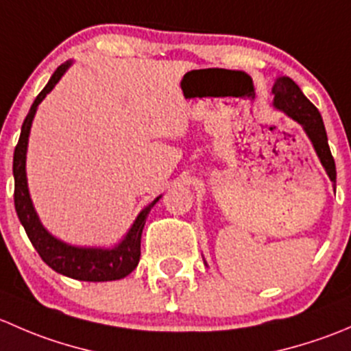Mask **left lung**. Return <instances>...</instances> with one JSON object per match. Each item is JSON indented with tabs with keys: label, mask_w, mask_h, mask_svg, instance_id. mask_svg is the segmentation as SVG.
Masks as SVG:
<instances>
[{
	"label": "left lung",
	"mask_w": 351,
	"mask_h": 351,
	"mask_svg": "<svg viewBox=\"0 0 351 351\" xmlns=\"http://www.w3.org/2000/svg\"><path fill=\"white\" fill-rule=\"evenodd\" d=\"M271 93H274V107L292 120H295L302 127L306 136L309 137L311 144H313L314 151H316L317 158H319L321 165L326 169L332 186H336L335 159L329 151L326 129H324L319 110L307 100L306 95L289 76H278L275 80L274 88H271Z\"/></svg>",
	"instance_id": "8db88e82"
}]
</instances>
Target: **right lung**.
<instances>
[{
  "mask_svg": "<svg viewBox=\"0 0 351 351\" xmlns=\"http://www.w3.org/2000/svg\"><path fill=\"white\" fill-rule=\"evenodd\" d=\"M73 61H66L51 76L49 83L45 84L44 90L38 93L35 101L28 110L27 117L23 120L22 132H20L19 144L13 154V176H15V210L19 215L20 222L25 228L28 239L34 244L37 253L40 254L42 260L56 270L58 274L66 275V277L76 278L83 282H110L120 280L132 274L134 268L137 267L141 258V236H143L144 224H146L147 214L154 207L156 202L161 195L156 197L147 207H144L136 217L134 224L123 236V239L113 247H86V246H73L67 244L56 236H52L47 229L42 226L38 219L37 210L34 207V202L30 198L27 183V147L28 136H30L32 122L37 113L40 101L54 90L56 84L59 83L64 73L69 69Z\"/></svg>",
  "mask_w": 351,
  "mask_h": 351,
  "instance_id": "add662e5",
  "label": "right lung"
}]
</instances>
